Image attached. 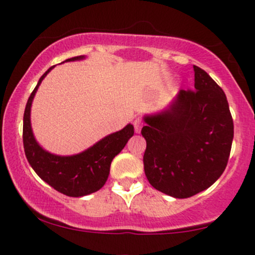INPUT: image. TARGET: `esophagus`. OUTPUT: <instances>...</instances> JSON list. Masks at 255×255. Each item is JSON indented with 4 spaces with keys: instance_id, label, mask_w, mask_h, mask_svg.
Segmentation results:
<instances>
[{
    "instance_id": "obj_1",
    "label": "esophagus",
    "mask_w": 255,
    "mask_h": 255,
    "mask_svg": "<svg viewBox=\"0 0 255 255\" xmlns=\"http://www.w3.org/2000/svg\"><path fill=\"white\" fill-rule=\"evenodd\" d=\"M133 125H134L135 133H140V130H142V127H143V122H142V121H140L139 118H137V120H134Z\"/></svg>"
}]
</instances>
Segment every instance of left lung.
I'll use <instances>...</instances> for the list:
<instances>
[{
    "label": "left lung",
    "instance_id": "obj_1",
    "mask_svg": "<svg viewBox=\"0 0 255 255\" xmlns=\"http://www.w3.org/2000/svg\"><path fill=\"white\" fill-rule=\"evenodd\" d=\"M195 91L180 90L161 111L143 117L144 171L154 189L187 199L222 175L233 140V120L223 90L194 65Z\"/></svg>",
    "mask_w": 255,
    "mask_h": 255
}]
</instances>
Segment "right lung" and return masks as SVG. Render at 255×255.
<instances>
[{"instance_id": "right-lung-1", "label": "right lung", "mask_w": 255, "mask_h": 255, "mask_svg": "<svg viewBox=\"0 0 255 255\" xmlns=\"http://www.w3.org/2000/svg\"><path fill=\"white\" fill-rule=\"evenodd\" d=\"M85 58V55L74 56L65 61L82 60ZM53 68L51 66L43 74L25 105L23 116V145L25 156L38 176L56 191L71 197L86 196L96 192L106 184L113 158L120 154L128 139L134 134V127L128 123L123 129L106 135L90 148L73 155H56L45 150L33 134L30 109L38 87Z\"/></svg>"}]
</instances>
